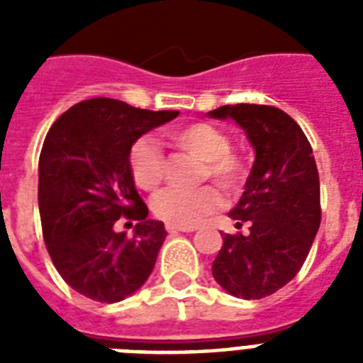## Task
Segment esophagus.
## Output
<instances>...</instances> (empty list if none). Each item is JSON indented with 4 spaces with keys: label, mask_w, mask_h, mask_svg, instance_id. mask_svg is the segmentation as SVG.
<instances>
[{
    "label": "esophagus",
    "mask_w": 363,
    "mask_h": 363,
    "mask_svg": "<svg viewBox=\"0 0 363 363\" xmlns=\"http://www.w3.org/2000/svg\"><path fill=\"white\" fill-rule=\"evenodd\" d=\"M165 230H167V232L171 233V235H175V233H190V232H194V228H181V226H173V224H167V226H165Z\"/></svg>",
    "instance_id": "obj_1"
}]
</instances>
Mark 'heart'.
<instances>
[{
    "instance_id": "b5f03b06",
    "label": "heart",
    "mask_w": 363,
    "mask_h": 363,
    "mask_svg": "<svg viewBox=\"0 0 363 363\" xmlns=\"http://www.w3.org/2000/svg\"><path fill=\"white\" fill-rule=\"evenodd\" d=\"M169 139L186 154L203 162L199 179L211 177L226 192L241 190L247 179V164L238 152L230 150V135L207 122L182 125L169 131ZM131 177L139 188L152 192L165 179V158L152 139H139L130 152ZM222 207V196L215 186L196 190L169 188L152 199V209L167 224L190 228L205 220Z\"/></svg>"
}]
</instances>
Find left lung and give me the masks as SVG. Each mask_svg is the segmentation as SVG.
Returning a JSON list of instances; mask_svg holds the SVG:
<instances>
[{"label":"left lung","mask_w":363,"mask_h":363,"mask_svg":"<svg viewBox=\"0 0 363 363\" xmlns=\"http://www.w3.org/2000/svg\"><path fill=\"white\" fill-rule=\"evenodd\" d=\"M232 118L254 148L239 203L228 216L248 233H224L213 277L228 294L262 299L301 269L320 226V182L315 156L292 116L269 105H224L207 113Z\"/></svg>","instance_id":"left-lung-1"}]
</instances>
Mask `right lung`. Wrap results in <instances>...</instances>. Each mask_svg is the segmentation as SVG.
<instances>
[{
  "instance_id": "add662e5",
  "label": "right lung",
  "mask_w": 363,
  "mask_h": 363,
  "mask_svg": "<svg viewBox=\"0 0 363 363\" xmlns=\"http://www.w3.org/2000/svg\"><path fill=\"white\" fill-rule=\"evenodd\" d=\"M179 111H147L109 98L73 105L48 130L39 156L43 238L75 292L122 301L147 282L164 242V222L147 218L130 169L131 147ZM121 216L133 236L116 233Z\"/></svg>"
}]
</instances>
